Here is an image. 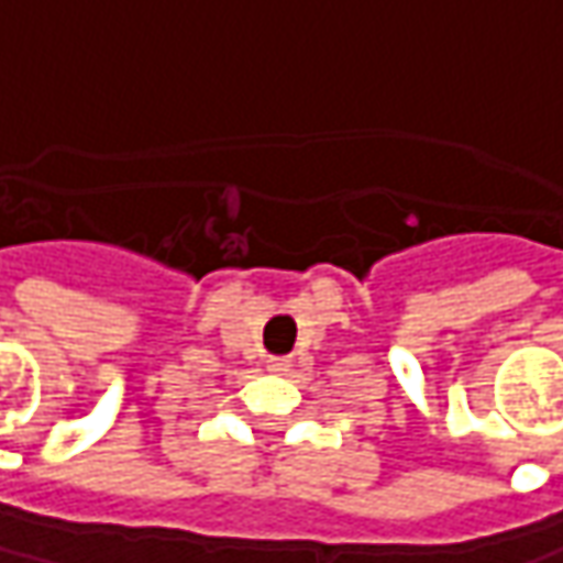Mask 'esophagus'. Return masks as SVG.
I'll return each mask as SVG.
<instances>
[{
    "instance_id": "obj_1",
    "label": "esophagus",
    "mask_w": 563,
    "mask_h": 563,
    "mask_svg": "<svg viewBox=\"0 0 563 563\" xmlns=\"http://www.w3.org/2000/svg\"><path fill=\"white\" fill-rule=\"evenodd\" d=\"M267 368H271L274 375H286V372L292 368V362H289L286 355H271V358H267Z\"/></svg>"
}]
</instances>
